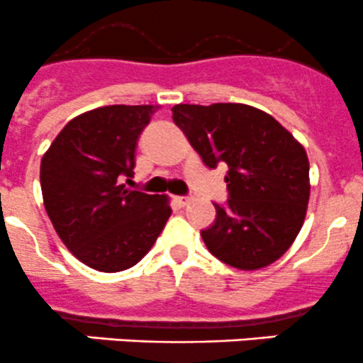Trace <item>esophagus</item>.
<instances>
[{"instance_id": "esophagus-1", "label": "esophagus", "mask_w": 363, "mask_h": 363, "mask_svg": "<svg viewBox=\"0 0 363 363\" xmlns=\"http://www.w3.org/2000/svg\"><path fill=\"white\" fill-rule=\"evenodd\" d=\"M174 203H177L178 206H186V204L190 203V197H186V196H174Z\"/></svg>"}]
</instances>
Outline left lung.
I'll use <instances>...</instances> for the list:
<instances>
[{
  "label": "left lung",
  "mask_w": 363,
  "mask_h": 363,
  "mask_svg": "<svg viewBox=\"0 0 363 363\" xmlns=\"http://www.w3.org/2000/svg\"><path fill=\"white\" fill-rule=\"evenodd\" d=\"M173 120L210 169L228 164V206L215 203L201 231L222 263L259 270L293 245L307 213L311 182L303 146L274 116L245 104H178Z\"/></svg>",
  "instance_id": "obj_1"
}]
</instances>
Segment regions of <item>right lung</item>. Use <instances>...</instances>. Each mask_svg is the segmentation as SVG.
<instances>
[{"mask_svg": "<svg viewBox=\"0 0 363 363\" xmlns=\"http://www.w3.org/2000/svg\"><path fill=\"white\" fill-rule=\"evenodd\" d=\"M159 106H104L68 121L42 157L44 206L86 267L123 272L143 259L171 217L169 197L125 189L143 128Z\"/></svg>", "mask_w": 363, "mask_h": 363, "instance_id": "right-lung-1", "label": "right lung"}]
</instances>
